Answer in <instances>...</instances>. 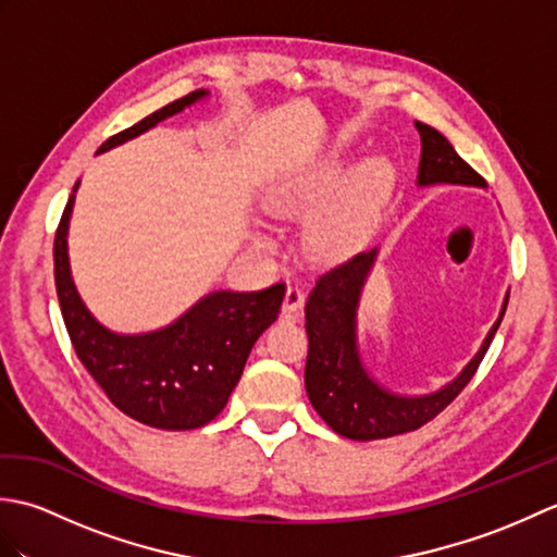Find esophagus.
Wrapping results in <instances>:
<instances>
[{
    "label": "esophagus",
    "mask_w": 557,
    "mask_h": 557,
    "mask_svg": "<svg viewBox=\"0 0 557 557\" xmlns=\"http://www.w3.org/2000/svg\"><path fill=\"white\" fill-rule=\"evenodd\" d=\"M304 306V292L299 287H287L285 301H282V311L285 313H297Z\"/></svg>",
    "instance_id": "34e87169"
}]
</instances>
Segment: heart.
<instances>
[{
  "label": "heart",
  "mask_w": 557,
  "mask_h": 557,
  "mask_svg": "<svg viewBox=\"0 0 557 557\" xmlns=\"http://www.w3.org/2000/svg\"><path fill=\"white\" fill-rule=\"evenodd\" d=\"M383 164L371 162L357 174L345 203L318 220L309 232V248L321 260H339L351 256L363 244L366 227L377 196L385 186ZM349 174L339 168H327L304 180L280 184L268 194V210L280 218H311L315 212L333 208L347 194ZM265 244V239H258Z\"/></svg>",
  "instance_id": "1"
}]
</instances>
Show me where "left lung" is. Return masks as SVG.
I'll return each mask as SVG.
<instances>
[{"instance_id":"8db88e82","label":"left lung","mask_w":557,"mask_h":557,"mask_svg":"<svg viewBox=\"0 0 557 557\" xmlns=\"http://www.w3.org/2000/svg\"><path fill=\"white\" fill-rule=\"evenodd\" d=\"M417 128L421 134L419 186H486V180L457 156L453 144L437 128L423 122H417ZM373 258L375 248L330 268L318 277L306 301V335H309V357H306L304 373L306 393L330 429L349 441L401 435L433 421L479 371V363L486 357L493 335L498 333L507 306L505 301L498 323L491 327L483 347L453 383L433 395H393L363 371L357 347V306Z\"/></svg>"}]
</instances>
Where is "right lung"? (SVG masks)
I'll list each match as a JSON object with an SVG mask.
<instances>
[{"mask_svg":"<svg viewBox=\"0 0 557 557\" xmlns=\"http://www.w3.org/2000/svg\"><path fill=\"white\" fill-rule=\"evenodd\" d=\"M203 96L206 90H194L164 104L104 140L100 152L148 132ZM71 206L74 194L54 234V285L76 357L126 417L162 431L200 429L227 405L256 339L277 321L285 282L258 292H212L158 333L116 335L88 313L71 280L66 256Z\"/></svg>","mask_w":557,"mask_h":557,"instance_id":"obj_1","label":"right lung"}]
</instances>
